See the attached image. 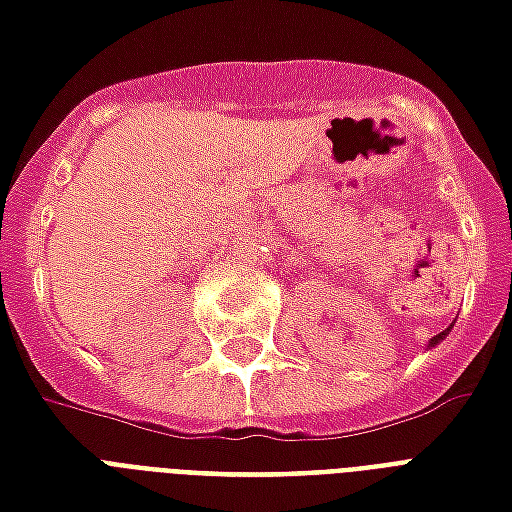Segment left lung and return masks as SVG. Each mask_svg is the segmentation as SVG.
Segmentation results:
<instances>
[{"mask_svg":"<svg viewBox=\"0 0 512 512\" xmlns=\"http://www.w3.org/2000/svg\"><path fill=\"white\" fill-rule=\"evenodd\" d=\"M448 331H450V328H448ZM448 331L437 333V336H434V339H431V344H439V342H442V339H445V336H448Z\"/></svg>","mask_w":512,"mask_h":512,"instance_id":"obj_1","label":"left lung"}]
</instances>
